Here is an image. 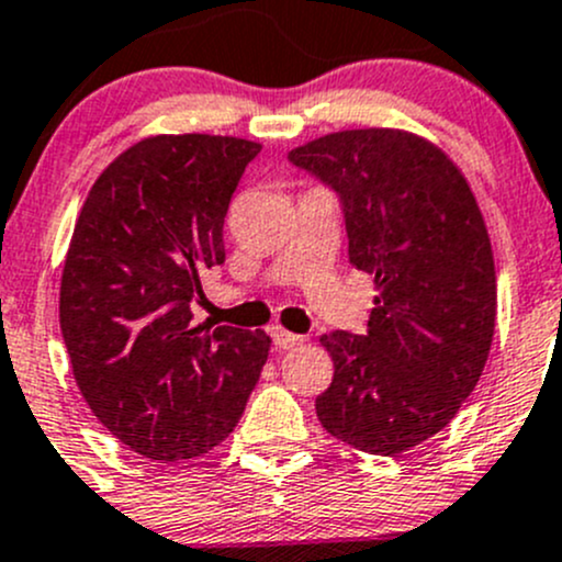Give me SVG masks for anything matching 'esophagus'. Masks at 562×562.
I'll use <instances>...</instances> for the list:
<instances>
[{
  "label": "esophagus",
  "instance_id": "1",
  "mask_svg": "<svg viewBox=\"0 0 562 562\" xmlns=\"http://www.w3.org/2000/svg\"><path fill=\"white\" fill-rule=\"evenodd\" d=\"M274 341H277V347H280V350H293V347H301L304 345V336H299V334H291V330H285V328H274Z\"/></svg>",
  "mask_w": 562,
  "mask_h": 562
}]
</instances>
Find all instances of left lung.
I'll return each instance as SVG.
<instances>
[{
    "label": "left lung",
    "instance_id": "1",
    "mask_svg": "<svg viewBox=\"0 0 562 562\" xmlns=\"http://www.w3.org/2000/svg\"><path fill=\"white\" fill-rule=\"evenodd\" d=\"M288 158L339 193L350 263L376 291L366 334L321 336L334 380L317 420L398 458L452 423L487 363L498 285L482 210L458 164L404 128L334 132Z\"/></svg>",
    "mask_w": 562,
    "mask_h": 562
}]
</instances>
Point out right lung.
I'll list each match as a JSON object with an SVG mask.
<instances>
[{"mask_svg": "<svg viewBox=\"0 0 562 562\" xmlns=\"http://www.w3.org/2000/svg\"><path fill=\"white\" fill-rule=\"evenodd\" d=\"M261 142L153 134L88 191L61 271L58 321L99 423L175 463L228 439L269 358L263 330L193 323L199 274L226 261L223 217Z\"/></svg>", "mask_w": 562, "mask_h": 562, "instance_id": "add662e5", "label": "right lung"}]
</instances>
